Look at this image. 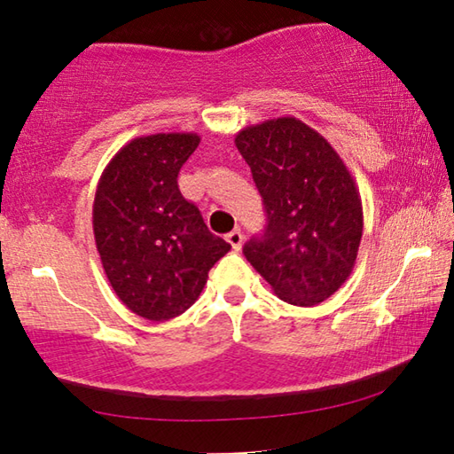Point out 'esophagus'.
<instances>
[{"label": "esophagus", "instance_id": "34e87169", "mask_svg": "<svg viewBox=\"0 0 454 454\" xmlns=\"http://www.w3.org/2000/svg\"><path fill=\"white\" fill-rule=\"evenodd\" d=\"M226 240H228L230 246H232L234 250H240L242 248V242H244V234L240 232V230H232V232L226 234Z\"/></svg>", "mask_w": 454, "mask_h": 454}]
</instances>
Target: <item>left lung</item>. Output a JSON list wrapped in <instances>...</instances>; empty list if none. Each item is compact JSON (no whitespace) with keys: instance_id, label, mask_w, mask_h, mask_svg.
I'll list each match as a JSON object with an SVG mask.
<instances>
[{"instance_id":"obj_1","label":"left lung","mask_w":454,"mask_h":454,"mask_svg":"<svg viewBox=\"0 0 454 454\" xmlns=\"http://www.w3.org/2000/svg\"><path fill=\"white\" fill-rule=\"evenodd\" d=\"M234 144L248 162L268 224L244 256L294 306L325 302L348 280L363 238V202L325 136L284 116L246 126Z\"/></svg>"}]
</instances>
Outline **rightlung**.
Masks as SVG:
<instances>
[{
  "label": "right lung",
  "instance_id": "right-lung-1",
  "mask_svg": "<svg viewBox=\"0 0 454 454\" xmlns=\"http://www.w3.org/2000/svg\"><path fill=\"white\" fill-rule=\"evenodd\" d=\"M198 144L192 132L134 137L96 188L91 222L104 272L120 301L152 322L186 312L230 250L180 194L178 172Z\"/></svg>",
  "mask_w": 454,
  "mask_h": 454
}]
</instances>
